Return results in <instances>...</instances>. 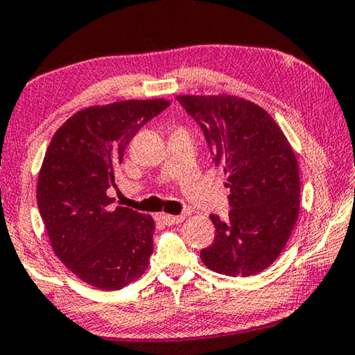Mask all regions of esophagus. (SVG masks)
I'll use <instances>...</instances> for the list:
<instances>
[{
	"label": "esophagus",
	"instance_id": "obj_1",
	"mask_svg": "<svg viewBox=\"0 0 355 355\" xmlns=\"http://www.w3.org/2000/svg\"><path fill=\"white\" fill-rule=\"evenodd\" d=\"M159 218H161V221H164L167 224V226H172V224H178L184 219L183 215H166V213H162Z\"/></svg>",
	"mask_w": 355,
	"mask_h": 355
}]
</instances>
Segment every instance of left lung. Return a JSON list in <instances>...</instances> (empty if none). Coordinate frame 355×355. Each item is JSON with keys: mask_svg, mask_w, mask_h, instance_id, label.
I'll return each instance as SVG.
<instances>
[{"mask_svg": "<svg viewBox=\"0 0 355 355\" xmlns=\"http://www.w3.org/2000/svg\"><path fill=\"white\" fill-rule=\"evenodd\" d=\"M199 123L213 161L227 175L229 218L211 215L216 234L200 259L213 272L251 277L272 266L300 210L299 162L262 107L232 94L177 96Z\"/></svg>", "mask_w": 355, "mask_h": 355, "instance_id": "obj_1", "label": "left lung"}]
</instances>
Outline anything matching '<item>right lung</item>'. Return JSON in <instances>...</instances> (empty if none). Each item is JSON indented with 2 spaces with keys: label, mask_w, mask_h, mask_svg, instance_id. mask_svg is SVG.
Here are the masks:
<instances>
[{
  "label": "right lung",
  "mask_w": 355,
  "mask_h": 355,
  "mask_svg": "<svg viewBox=\"0 0 355 355\" xmlns=\"http://www.w3.org/2000/svg\"><path fill=\"white\" fill-rule=\"evenodd\" d=\"M171 103L118 101L78 110L53 134L37 177V207L55 254L93 288L116 291L142 277L155 221L126 207L110 210L128 144Z\"/></svg>",
  "instance_id": "obj_1"
}]
</instances>
